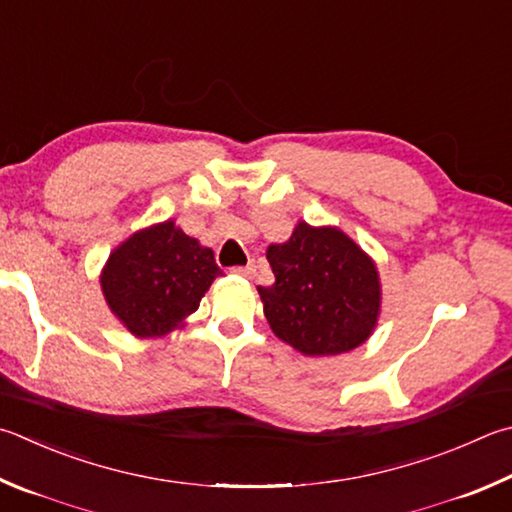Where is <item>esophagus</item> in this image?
I'll list each match as a JSON object with an SVG mask.
<instances>
[{
	"label": "esophagus",
	"mask_w": 512,
	"mask_h": 512,
	"mask_svg": "<svg viewBox=\"0 0 512 512\" xmlns=\"http://www.w3.org/2000/svg\"><path fill=\"white\" fill-rule=\"evenodd\" d=\"M232 273L239 275V277H246V280H253L255 273H257V268H255V264H248V266H237V268H232Z\"/></svg>",
	"instance_id": "34e87169"
}]
</instances>
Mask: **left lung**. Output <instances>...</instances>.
I'll list each match as a JSON object with an SVG mask.
<instances>
[{
	"label": "left lung",
	"instance_id": "left-lung-1",
	"mask_svg": "<svg viewBox=\"0 0 512 512\" xmlns=\"http://www.w3.org/2000/svg\"><path fill=\"white\" fill-rule=\"evenodd\" d=\"M266 259L275 284L257 286L273 333L304 356H338L362 345L380 313L376 264L345 232L300 221Z\"/></svg>",
	"mask_w": 512,
	"mask_h": 512
}]
</instances>
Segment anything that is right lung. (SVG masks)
<instances>
[{
  "instance_id": "obj_1",
  "label": "right lung",
  "mask_w": 512,
  "mask_h": 512,
  "mask_svg": "<svg viewBox=\"0 0 512 512\" xmlns=\"http://www.w3.org/2000/svg\"><path fill=\"white\" fill-rule=\"evenodd\" d=\"M221 268L215 253L174 221L134 232L109 255L100 275L111 313L136 338H161L199 309Z\"/></svg>"
}]
</instances>
